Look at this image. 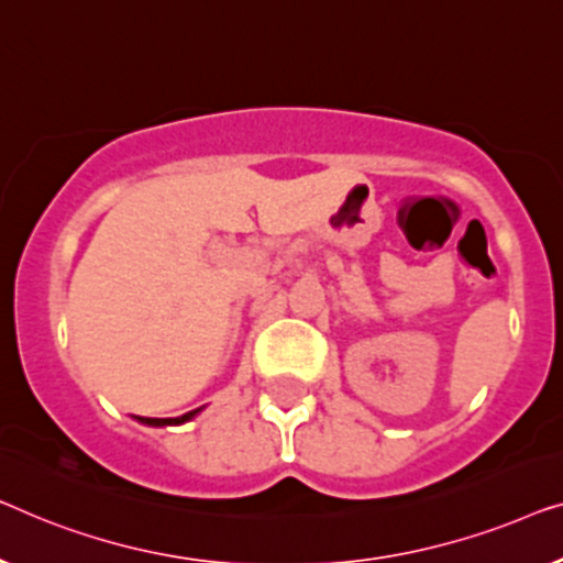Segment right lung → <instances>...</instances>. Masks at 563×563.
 I'll list each match as a JSON object with an SVG mask.
<instances>
[{"label": "right lung", "mask_w": 563, "mask_h": 563, "mask_svg": "<svg viewBox=\"0 0 563 563\" xmlns=\"http://www.w3.org/2000/svg\"><path fill=\"white\" fill-rule=\"evenodd\" d=\"M203 408H196V410H188V413H184V416H178V418H142V416H134L137 418L140 423H145V426H155V429H163V426H180V423H186V421H191L194 416H199Z\"/></svg>", "instance_id": "right-lung-1"}]
</instances>
